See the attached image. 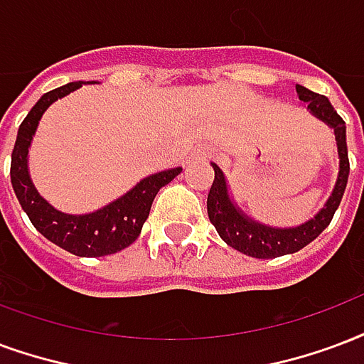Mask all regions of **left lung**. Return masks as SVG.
<instances>
[{
    "label": "left lung",
    "instance_id": "1",
    "mask_svg": "<svg viewBox=\"0 0 364 364\" xmlns=\"http://www.w3.org/2000/svg\"><path fill=\"white\" fill-rule=\"evenodd\" d=\"M295 90L299 94L301 102H306V109L314 117L324 121L326 125H330L336 134V144H338V156H340V171L338 179L333 185L332 195L328 196V200L318 214L311 218L309 222L301 223L297 228H270L264 223L255 222L252 218L243 214V210L237 208L233 198L230 196L228 181L225 175L216 164H212L214 168V183L210 187L208 193V218L212 225L216 228L218 235L222 237L225 243L233 247L243 255L255 258H276L284 255L297 252L303 247L314 241L322 231L330 225L336 210L340 206L341 196L347 187V177H349V158H347V142H346V121L341 119L338 112L333 109L330 100L297 85Z\"/></svg>",
    "mask_w": 364,
    "mask_h": 364
}]
</instances>
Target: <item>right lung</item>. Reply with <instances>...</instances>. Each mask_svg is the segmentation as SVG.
Segmentation results:
<instances>
[{"instance_id": "add662e5", "label": "right lung", "mask_w": 364, "mask_h": 364, "mask_svg": "<svg viewBox=\"0 0 364 364\" xmlns=\"http://www.w3.org/2000/svg\"><path fill=\"white\" fill-rule=\"evenodd\" d=\"M94 82L96 80L92 82L79 80L46 92L21 123L15 148L11 154V185L32 225L46 239H50L67 252L86 258L114 255L136 241L158 191L181 173V168H173L148 175L125 195L115 198L114 203L106 204L96 212L79 214V216L59 212L40 196L28 173V148L32 144V136L38 129L40 119L55 100L71 94L82 85H94Z\"/></svg>"}]
</instances>
